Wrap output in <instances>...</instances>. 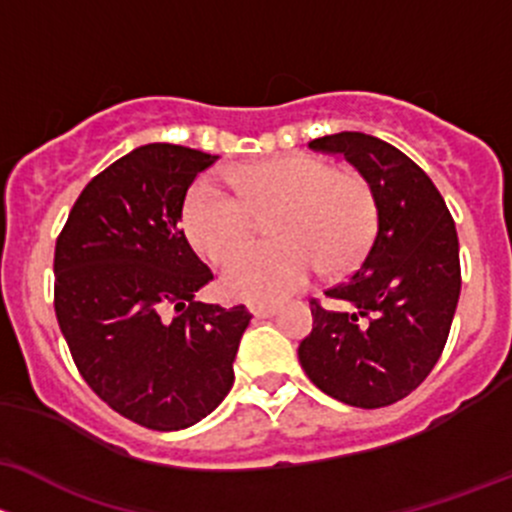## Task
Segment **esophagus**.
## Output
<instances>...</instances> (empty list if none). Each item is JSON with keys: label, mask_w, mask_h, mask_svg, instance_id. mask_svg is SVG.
Instances as JSON below:
<instances>
[{"label": "esophagus", "mask_w": 512, "mask_h": 512, "mask_svg": "<svg viewBox=\"0 0 512 512\" xmlns=\"http://www.w3.org/2000/svg\"><path fill=\"white\" fill-rule=\"evenodd\" d=\"M249 310H251V315H256V318H271V315L278 313V305L276 303H251Z\"/></svg>", "instance_id": "1"}]
</instances>
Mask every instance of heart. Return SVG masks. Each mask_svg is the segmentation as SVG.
Segmentation results:
<instances>
[{
  "label": "heart",
  "instance_id": "heart-1",
  "mask_svg": "<svg viewBox=\"0 0 512 512\" xmlns=\"http://www.w3.org/2000/svg\"><path fill=\"white\" fill-rule=\"evenodd\" d=\"M226 192L212 177H199L182 202L189 244L221 261L254 229V214L273 208V241H254L226 258L221 288L229 298L271 303L303 288L320 266L328 273L355 268L377 231L372 184L357 172H337L313 155H281L229 170Z\"/></svg>",
  "mask_w": 512,
  "mask_h": 512
}]
</instances>
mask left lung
I'll list each match as a JSON object with an SVG mask.
<instances>
[{
	"label": "left lung",
	"instance_id": "obj_1",
	"mask_svg": "<svg viewBox=\"0 0 512 512\" xmlns=\"http://www.w3.org/2000/svg\"><path fill=\"white\" fill-rule=\"evenodd\" d=\"M308 145L342 155L372 184L377 234L350 281L325 291L347 308L313 300L298 360L337 402L389 407L424 382L449 337L461 293L456 224L429 175L389 142L345 130Z\"/></svg>",
	"mask_w": 512,
	"mask_h": 512
}]
</instances>
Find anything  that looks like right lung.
<instances>
[{"mask_svg": "<svg viewBox=\"0 0 512 512\" xmlns=\"http://www.w3.org/2000/svg\"><path fill=\"white\" fill-rule=\"evenodd\" d=\"M217 155L150 142L86 184L56 241L54 308L88 387L155 431L197 424L234 384L249 310L194 295L212 281L179 229Z\"/></svg>", "mask_w": 512, "mask_h": 512, "instance_id": "right-lung-1", "label": "right lung"}]
</instances>
